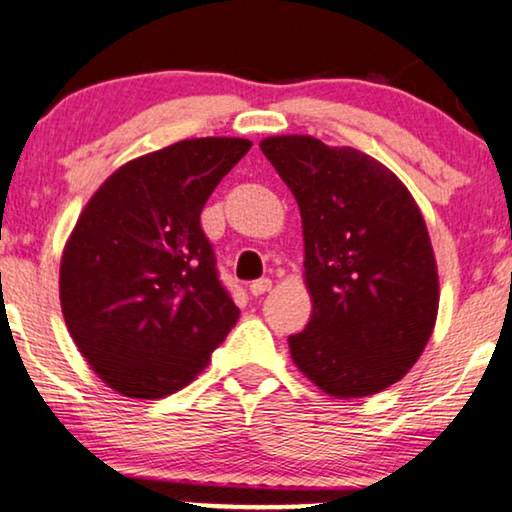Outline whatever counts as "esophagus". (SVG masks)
Wrapping results in <instances>:
<instances>
[{
	"label": "esophagus",
	"mask_w": 512,
	"mask_h": 512,
	"mask_svg": "<svg viewBox=\"0 0 512 512\" xmlns=\"http://www.w3.org/2000/svg\"><path fill=\"white\" fill-rule=\"evenodd\" d=\"M270 288H272V281H270V279H256V281L249 286V293L254 295V297H258V295H265Z\"/></svg>",
	"instance_id": "34e87169"
}]
</instances>
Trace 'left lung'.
Here are the masks:
<instances>
[{
  "label": "left lung",
  "instance_id": "8db88e82",
  "mask_svg": "<svg viewBox=\"0 0 512 512\" xmlns=\"http://www.w3.org/2000/svg\"><path fill=\"white\" fill-rule=\"evenodd\" d=\"M302 215L313 313L288 336L304 377L334 398L403 380L439 309L435 251L410 190L375 157L309 135L261 141Z\"/></svg>",
  "mask_w": 512,
  "mask_h": 512
}]
</instances>
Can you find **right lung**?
<instances>
[{"mask_svg":"<svg viewBox=\"0 0 512 512\" xmlns=\"http://www.w3.org/2000/svg\"><path fill=\"white\" fill-rule=\"evenodd\" d=\"M249 148L240 137L178 141L125 162L84 206L59 297L77 350L109 389L144 400L180 391L238 322L201 210Z\"/></svg>","mask_w":512,"mask_h":512,"instance_id":"1","label":"right lung"}]
</instances>
